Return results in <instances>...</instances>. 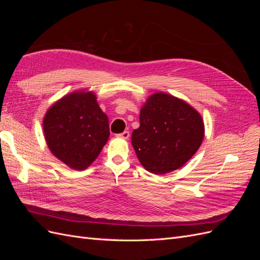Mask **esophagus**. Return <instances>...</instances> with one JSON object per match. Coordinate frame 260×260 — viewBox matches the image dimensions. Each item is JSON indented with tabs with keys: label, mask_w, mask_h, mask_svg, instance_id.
Wrapping results in <instances>:
<instances>
[{
	"label": "esophagus",
	"mask_w": 260,
	"mask_h": 260,
	"mask_svg": "<svg viewBox=\"0 0 260 260\" xmlns=\"http://www.w3.org/2000/svg\"><path fill=\"white\" fill-rule=\"evenodd\" d=\"M118 138H121V139H128L130 137V133L129 131H123L122 133H119V135H117Z\"/></svg>",
	"instance_id": "obj_1"
}]
</instances>
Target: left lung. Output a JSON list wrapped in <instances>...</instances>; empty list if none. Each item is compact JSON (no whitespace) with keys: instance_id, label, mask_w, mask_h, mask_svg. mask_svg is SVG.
Masks as SVG:
<instances>
[{"instance_id":"obj_1","label":"left lung","mask_w":260,"mask_h":260,"mask_svg":"<svg viewBox=\"0 0 260 260\" xmlns=\"http://www.w3.org/2000/svg\"><path fill=\"white\" fill-rule=\"evenodd\" d=\"M204 139L201 115L166 93L149 96L141 109L140 127L131 143L140 162L155 175L168 174L191 158Z\"/></svg>"}]
</instances>
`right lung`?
<instances>
[{
  "mask_svg": "<svg viewBox=\"0 0 260 260\" xmlns=\"http://www.w3.org/2000/svg\"><path fill=\"white\" fill-rule=\"evenodd\" d=\"M43 129L51 152L76 170L89 167L109 137L108 118L92 92H76L58 101L46 113Z\"/></svg>",
  "mask_w": 260,
  "mask_h": 260,
  "instance_id": "right-lung-1",
  "label": "right lung"
}]
</instances>
